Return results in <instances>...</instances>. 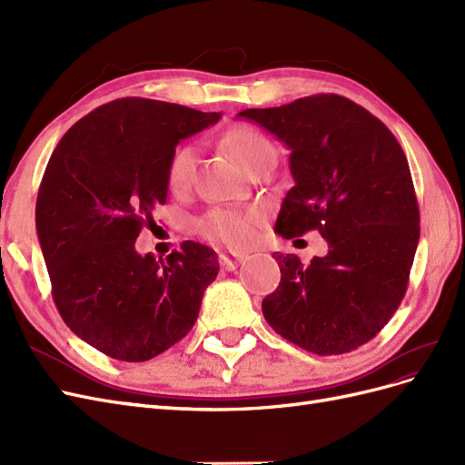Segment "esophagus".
<instances>
[{
    "instance_id": "34e87169",
    "label": "esophagus",
    "mask_w": 465,
    "mask_h": 465,
    "mask_svg": "<svg viewBox=\"0 0 465 465\" xmlns=\"http://www.w3.org/2000/svg\"><path fill=\"white\" fill-rule=\"evenodd\" d=\"M244 260H246L244 254H229V252H223V254L219 256L221 267H223V270H227V272L236 270V267L241 265Z\"/></svg>"
}]
</instances>
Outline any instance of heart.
<instances>
[{
	"label": "heart",
	"mask_w": 465,
	"mask_h": 465,
	"mask_svg": "<svg viewBox=\"0 0 465 465\" xmlns=\"http://www.w3.org/2000/svg\"><path fill=\"white\" fill-rule=\"evenodd\" d=\"M224 145L246 171L265 154H275L273 143L260 130L248 124H238L224 135ZM198 151L193 145H180L168 159L166 184L173 193L190 190L195 178ZM262 221L258 209H227L215 207L198 221V232L211 242L242 248L254 241L256 227Z\"/></svg>",
	"instance_id": "heart-1"
}]
</instances>
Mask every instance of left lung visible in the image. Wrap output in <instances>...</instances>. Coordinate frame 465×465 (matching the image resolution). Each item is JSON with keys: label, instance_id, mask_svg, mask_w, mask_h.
I'll list each match as a JSON object with an SVG mask.
<instances>
[{"label": "left lung", "instance_id": "obj_1", "mask_svg": "<svg viewBox=\"0 0 465 465\" xmlns=\"http://www.w3.org/2000/svg\"><path fill=\"white\" fill-rule=\"evenodd\" d=\"M238 118L291 149L294 186L275 232L318 231L330 248L311 265L273 254L281 281L262 302L263 318L311 353H349L386 326L410 283L420 229L405 153L382 122L340 94L248 108Z\"/></svg>", "mask_w": 465, "mask_h": 465}]
</instances>
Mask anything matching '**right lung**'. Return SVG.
Segmentation results:
<instances>
[{
    "label": "right lung",
    "instance_id": "obj_1",
    "mask_svg": "<svg viewBox=\"0 0 465 465\" xmlns=\"http://www.w3.org/2000/svg\"><path fill=\"white\" fill-rule=\"evenodd\" d=\"M219 112L128 96L94 108L54 149L36 198V232L60 316L101 353L142 362L178 343L219 273L209 246L186 241L157 260L135 238L166 202L180 139Z\"/></svg>",
    "mask_w": 465,
    "mask_h": 465
}]
</instances>
